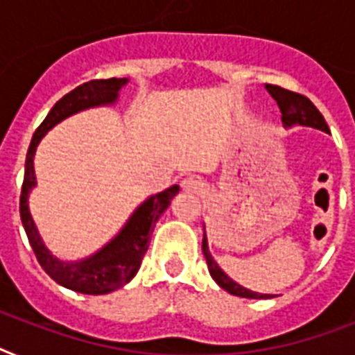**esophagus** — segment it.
<instances>
[{"mask_svg":"<svg viewBox=\"0 0 355 355\" xmlns=\"http://www.w3.org/2000/svg\"><path fill=\"white\" fill-rule=\"evenodd\" d=\"M206 188V184L200 180L199 177H188L182 180V189L188 193H202Z\"/></svg>","mask_w":355,"mask_h":355,"instance_id":"1","label":"esophagus"}]
</instances>
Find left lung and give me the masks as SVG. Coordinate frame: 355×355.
I'll use <instances>...</instances> for the list:
<instances>
[{"mask_svg":"<svg viewBox=\"0 0 355 355\" xmlns=\"http://www.w3.org/2000/svg\"><path fill=\"white\" fill-rule=\"evenodd\" d=\"M265 88H267V92L272 96V99L278 103L284 127L302 125V127H313L319 128V130H324V132H330V128H328V125H326L324 121V116L317 110V107L309 101L308 97L302 96V94H297V92L286 90V88H282V86L265 85ZM202 252H205L206 263H208V270H210L211 278H214V280L219 284V287H223L225 291L243 298H270L269 295H261V293L250 291L247 287L239 286V284L234 282L230 276H227L223 272V269L217 265L216 259L211 258L210 250H208L206 232L205 236H202Z\"/></svg>","mask_w":355,"mask_h":355,"instance_id":"left-lung-1","label":"left lung"}]
</instances>
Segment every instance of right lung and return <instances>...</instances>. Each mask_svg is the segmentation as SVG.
<instances>
[{
	"instance_id": "obj_1",
	"label": "right lung",
	"mask_w": 355,
	"mask_h": 355,
	"mask_svg": "<svg viewBox=\"0 0 355 355\" xmlns=\"http://www.w3.org/2000/svg\"><path fill=\"white\" fill-rule=\"evenodd\" d=\"M128 79H101L90 80L85 85L77 86L75 90L55 103V107L49 110L47 118L36 128L31 139L27 158H25V175L21 195H19V217L25 228V234L29 237V243L38 263L53 280L62 287H68L71 291L85 293V295H107L112 293L125 284L132 280L138 272L141 259H144L147 248H149L150 234L155 230L156 221L171 205V199L178 193V186L164 189L160 193L153 195L149 199L134 210L127 225L121 228V232L107 243L101 250L92 254L88 258L79 261H62L57 256L49 252V248L44 245L40 234L36 230L29 211V191L36 186L35 177V158L36 145L62 119L73 116V114L101 105H112L118 101L119 90L127 85Z\"/></svg>"
}]
</instances>
